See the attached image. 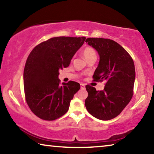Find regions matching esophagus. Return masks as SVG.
Returning a JSON list of instances; mask_svg holds the SVG:
<instances>
[{
	"label": "esophagus",
	"instance_id": "obj_1",
	"mask_svg": "<svg viewBox=\"0 0 154 154\" xmlns=\"http://www.w3.org/2000/svg\"><path fill=\"white\" fill-rule=\"evenodd\" d=\"M80 86H81V89H84L85 87V85L83 84V83H81Z\"/></svg>",
	"mask_w": 154,
	"mask_h": 154
}]
</instances>
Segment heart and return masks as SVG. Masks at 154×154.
<instances>
[{
	"label": "heart",
	"mask_w": 154,
	"mask_h": 154,
	"mask_svg": "<svg viewBox=\"0 0 154 154\" xmlns=\"http://www.w3.org/2000/svg\"><path fill=\"white\" fill-rule=\"evenodd\" d=\"M83 55L86 60L92 58H96V51L91 47H87L83 49Z\"/></svg>",
	"instance_id": "b5f03b06"
}]
</instances>
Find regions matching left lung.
<instances>
[{"instance_id":"obj_1","label":"left lung","mask_w":154,"mask_h":154,"mask_svg":"<svg viewBox=\"0 0 154 154\" xmlns=\"http://www.w3.org/2000/svg\"><path fill=\"white\" fill-rule=\"evenodd\" d=\"M85 42L98 52L100 60L94 81H105L104 90L87 85L85 105L89 113L100 120H109L120 114L133 95L134 64L129 54L116 41L88 38Z\"/></svg>"}]
</instances>
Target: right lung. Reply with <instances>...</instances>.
Wrapping results in <instances>:
<instances>
[{"mask_svg":"<svg viewBox=\"0 0 154 154\" xmlns=\"http://www.w3.org/2000/svg\"><path fill=\"white\" fill-rule=\"evenodd\" d=\"M85 40L84 36L54 37L36 45L28 56L24 71L26 100L39 118L54 120L69 110L80 84L70 81L60 85L59 70L69 66Z\"/></svg>","mask_w":154,"mask_h":154,"instance_id":"add662e5","label":"right lung"}]
</instances>
